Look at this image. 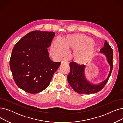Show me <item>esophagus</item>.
Here are the masks:
<instances>
[{"instance_id": "obj_1", "label": "esophagus", "mask_w": 123, "mask_h": 123, "mask_svg": "<svg viewBox=\"0 0 123 123\" xmlns=\"http://www.w3.org/2000/svg\"><path fill=\"white\" fill-rule=\"evenodd\" d=\"M68 63V62L67 61H66V60H62V61H61V64H67Z\"/></svg>"}]
</instances>
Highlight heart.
<instances>
[{
	"label": "heart",
	"instance_id": "1",
	"mask_svg": "<svg viewBox=\"0 0 123 123\" xmlns=\"http://www.w3.org/2000/svg\"><path fill=\"white\" fill-rule=\"evenodd\" d=\"M94 41L83 34L70 35L62 40L57 38L53 43L50 50L51 54L57 58L64 56L67 49H73L72 57L76 63L85 64L92 58L95 49Z\"/></svg>",
	"mask_w": 123,
	"mask_h": 123
}]
</instances>
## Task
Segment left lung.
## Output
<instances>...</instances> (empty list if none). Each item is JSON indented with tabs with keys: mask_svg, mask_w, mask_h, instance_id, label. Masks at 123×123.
<instances>
[{
	"mask_svg": "<svg viewBox=\"0 0 123 123\" xmlns=\"http://www.w3.org/2000/svg\"><path fill=\"white\" fill-rule=\"evenodd\" d=\"M100 52L104 53L107 58V60L111 67L109 76L105 80L98 85L90 84L85 78L84 74V65H80L75 62L70 63V70L67 75V80L70 86L75 92L79 94H89L97 93L102 89L107 83L111 73L113 70V51L106 41H105Z\"/></svg>",
	"mask_w": 123,
	"mask_h": 123,
	"instance_id": "left-lung-1",
	"label": "left lung"
}]
</instances>
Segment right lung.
I'll return each instance as SVG.
<instances>
[{
  "mask_svg": "<svg viewBox=\"0 0 123 123\" xmlns=\"http://www.w3.org/2000/svg\"><path fill=\"white\" fill-rule=\"evenodd\" d=\"M55 35L34 31L25 35L13 48L9 64L17 86L26 92H40L49 86L60 64L52 61L48 48Z\"/></svg>",
  "mask_w": 123,
  "mask_h": 123,
  "instance_id": "1",
  "label": "right lung"
}]
</instances>
